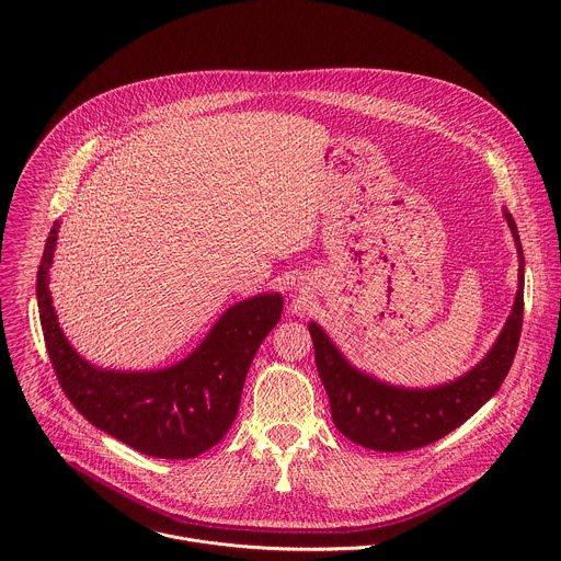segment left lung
<instances>
[{
	"instance_id": "left-lung-1",
	"label": "left lung",
	"mask_w": 561,
	"mask_h": 561,
	"mask_svg": "<svg viewBox=\"0 0 561 561\" xmlns=\"http://www.w3.org/2000/svg\"><path fill=\"white\" fill-rule=\"evenodd\" d=\"M505 220L518 248V291L496 343L462 378L434 389H400L354 369L316 321L309 323L321 385L336 430L374 451H410L436 443L471 419L505 380L523 328L525 259L516 222Z\"/></svg>"
}]
</instances>
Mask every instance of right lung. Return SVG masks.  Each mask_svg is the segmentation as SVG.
<instances>
[{
    "mask_svg": "<svg viewBox=\"0 0 561 561\" xmlns=\"http://www.w3.org/2000/svg\"><path fill=\"white\" fill-rule=\"evenodd\" d=\"M49 231L36 276L45 345L65 396L94 427L165 460L207 451L238 416L250 363L280 320L283 298L261 294L231 307L207 339L181 363L160 371H107L85 363L65 339L49 294V267L58 240Z\"/></svg>",
    "mask_w": 561,
    "mask_h": 561,
    "instance_id": "right-lung-1",
    "label": "right lung"
}]
</instances>
